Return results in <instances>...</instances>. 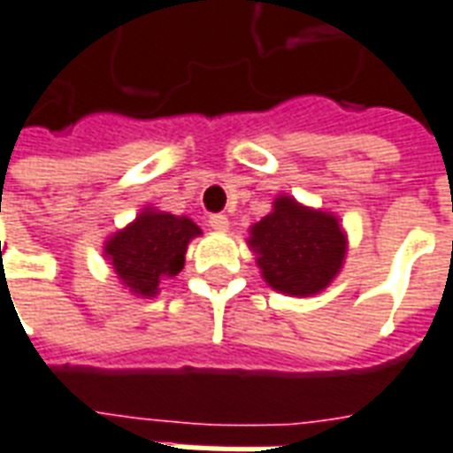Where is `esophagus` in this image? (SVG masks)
Segmentation results:
<instances>
[{"mask_svg":"<svg viewBox=\"0 0 453 453\" xmlns=\"http://www.w3.org/2000/svg\"><path fill=\"white\" fill-rule=\"evenodd\" d=\"M210 226H212L214 231H226L229 229V217H226V214H212V217H210Z\"/></svg>","mask_w":453,"mask_h":453,"instance_id":"34e87169","label":"esophagus"}]
</instances>
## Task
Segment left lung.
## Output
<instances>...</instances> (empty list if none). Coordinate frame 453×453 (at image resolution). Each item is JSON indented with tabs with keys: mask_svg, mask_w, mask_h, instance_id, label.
<instances>
[{
	"mask_svg": "<svg viewBox=\"0 0 453 453\" xmlns=\"http://www.w3.org/2000/svg\"><path fill=\"white\" fill-rule=\"evenodd\" d=\"M248 248L274 291L315 296L342 272L349 236L334 212L315 210L294 196H277L272 212L248 229Z\"/></svg>",
	"mask_w": 453,
	"mask_h": 453,
	"instance_id": "8db88e82",
	"label": "left lung"
}]
</instances>
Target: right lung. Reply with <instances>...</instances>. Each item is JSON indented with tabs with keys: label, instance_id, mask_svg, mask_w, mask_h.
I'll use <instances>...</instances> for the list:
<instances>
[{
	"label": "right lung",
	"instance_id": "1",
	"mask_svg": "<svg viewBox=\"0 0 453 453\" xmlns=\"http://www.w3.org/2000/svg\"><path fill=\"white\" fill-rule=\"evenodd\" d=\"M200 234L198 224L183 214L142 207L134 222L104 241L102 253L128 294L155 298L162 281L183 270L188 243Z\"/></svg>",
	"mask_w": 453,
	"mask_h": 453
}]
</instances>
